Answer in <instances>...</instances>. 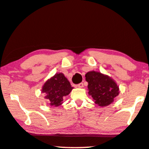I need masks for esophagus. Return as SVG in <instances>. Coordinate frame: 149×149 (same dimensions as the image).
I'll use <instances>...</instances> for the list:
<instances>
[{"label": "esophagus", "instance_id": "1", "mask_svg": "<svg viewBox=\"0 0 149 149\" xmlns=\"http://www.w3.org/2000/svg\"><path fill=\"white\" fill-rule=\"evenodd\" d=\"M77 86H78V88H82V87L84 86V84H83V83H80V84L77 85Z\"/></svg>", "mask_w": 149, "mask_h": 149}]
</instances>
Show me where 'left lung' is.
Masks as SVG:
<instances>
[{
    "label": "left lung",
    "mask_w": 149,
    "mask_h": 149,
    "mask_svg": "<svg viewBox=\"0 0 149 149\" xmlns=\"http://www.w3.org/2000/svg\"><path fill=\"white\" fill-rule=\"evenodd\" d=\"M85 77L88 84V94L98 106H108L119 94V88L116 83L108 76L92 71L86 73Z\"/></svg>",
    "instance_id": "8db88e82"
}]
</instances>
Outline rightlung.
<instances>
[{"label": "right lung", "instance_id": "1", "mask_svg": "<svg viewBox=\"0 0 149 149\" xmlns=\"http://www.w3.org/2000/svg\"><path fill=\"white\" fill-rule=\"evenodd\" d=\"M73 88L62 73H56L47 80L42 87L41 92L45 95L49 105L58 106L63 104V98L68 95Z\"/></svg>", "mask_w": 149, "mask_h": 149}]
</instances>
